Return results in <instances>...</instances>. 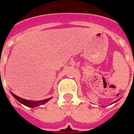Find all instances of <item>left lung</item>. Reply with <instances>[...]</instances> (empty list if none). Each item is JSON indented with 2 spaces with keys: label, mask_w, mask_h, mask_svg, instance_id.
<instances>
[{
  "label": "left lung",
  "mask_w": 134,
  "mask_h": 134,
  "mask_svg": "<svg viewBox=\"0 0 134 134\" xmlns=\"http://www.w3.org/2000/svg\"><path fill=\"white\" fill-rule=\"evenodd\" d=\"M114 103H115V102H114Z\"/></svg>",
  "instance_id": "8db88e82"
}]
</instances>
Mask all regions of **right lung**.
Listing matches in <instances>:
<instances>
[{
  "label": "right lung",
  "mask_w": 134,
  "mask_h": 134,
  "mask_svg": "<svg viewBox=\"0 0 134 134\" xmlns=\"http://www.w3.org/2000/svg\"><path fill=\"white\" fill-rule=\"evenodd\" d=\"M12 96L15 98L17 100L20 102L21 103L24 104V105L27 107H29V108H35V107H37L40 105H42V104H44L45 103H47L48 101L49 100L50 98L45 99V100H39V101H31V100H25V99H23L21 98H19L17 96H16L15 94H13V93H11Z\"/></svg>",
  "instance_id": "add662e5"
}]
</instances>
